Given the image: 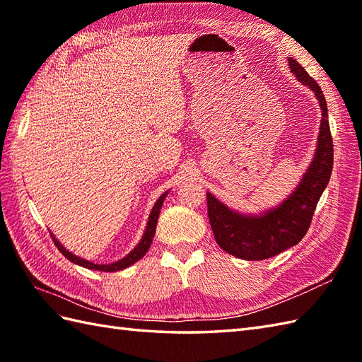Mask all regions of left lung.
Masks as SVG:
<instances>
[{"label":"left lung","instance_id":"obj_1","mask_svg":"<svg viewBox=\"0 0 362 362\" xmlns=\"http://www.w3.org/2000/svg\"><path fill=\"white\" fill-rule=\"evenodd\" d=\"M288 60L297 81L316 95L322 110L316 152L298 185L281 204L259 214L232 210L211 193H206L214 240L221 249L241 259L259 261L271 258L302 241L333 171V138L329 132L324 93L297 60L292 57Z\"/></svg>","mask_w":362,"mask_h":362}]
</instances>
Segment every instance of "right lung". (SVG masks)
Returning <instances> with one entry per match:
<instances>
[{"instance_id": "right-lung-1", "label": "right lung", "mask_w": 362, "mask_h": 362, "mask_svg": "<svg viewBox=\"0 0 362 362\" xmlns=\"http://www.w3.org/2000/svg\"><path fill=\"white\" fill-rule=\"evenodd\" d=\"M168 193H169V191H165V193L157 199V202L153 204L152 210H151V214H149V219H148V224H146L144 233L141 236L140 243H138L135 245V249L130 250L126 257H122L121 259L115 261V263H110V264H95V263H91V261H88V259H83V258H81L78 255H74L73 252L68 250L65 245H62V243H60L57 238L51 233L52 241H54V244L57 245V249L60 250V253H62L65 258L70 259L71 263H74V264L91 269V271H101V272L122 271V269L132 266L134 263H136L138 259H141L146 255V252L149 250L151 244H152V240H153V235H156V227H157V222H158V214H160V210H161V205H163V201L166 199Z\"/></svg>"}]
</instances>
